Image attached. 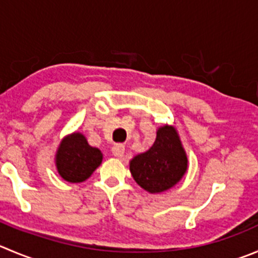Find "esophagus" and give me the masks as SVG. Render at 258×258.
Listing matches in <instances>:
<instances>
[{"label": "esophagus", "mask_w": 258, "mask_h": 258, "mask_svg": "<svg viewBox=\"0 0 258 258\" xmlns=\"http://www.w3.org/2000/svg\"><path fill=\"white\" fill-rule=\"evenodd\" d=\"M111 152L115 157H117V158H121L122 154H124V152H125V147L122 146V144H115V146L112 147Z\"/></svg>", "instance_id": "esophagus-1"}]
</instances>
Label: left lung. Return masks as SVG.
<instances>
[{"label":"left lung","instance_id":"obj_1","mask_svg":"<svg viewBox=\"0 0 258 258\" xmlns=\"http://www.w3.org/2000/svg\"><path fill=\"white\" fill-rule=\"evenodd\" d=\"M129 168L136 182L148 192L158 194L173 187L187 171V156L175 127H158L153 146L134 157Z\"/></svg>","mask_w":258,"mask_h":258}]
</instances>
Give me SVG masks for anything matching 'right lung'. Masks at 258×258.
<instances>
[{"label": "right lung", "instance_id": "add662e5", "mask_svg": "<svg viewBox=\"0 0 258 258\" xmlns=\"http://www.w3.org/2000/svg\"><path fill=\"white\" fill-rule=\"evenodd\" d=\"M102 162L99 148L91 147L81 133L64 137L55 154V166L63 180L77 183L87 180Z\"/></svg>", "mask_w": 258, "mask_h": 258}]
</instances>
